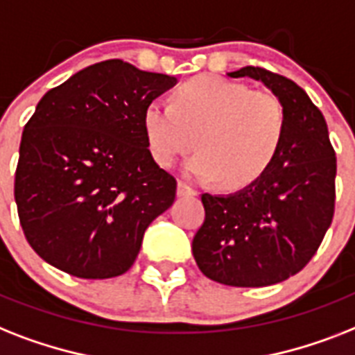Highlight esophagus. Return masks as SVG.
I'll return each mask as SVG.
<instances>
[{
	"label": "esophagus",
	"instance_id": "esophagus-1",
	"mask_svg": "<svg viewBox=\"0 0 355 355\" xmlns=\"http://www.w3.org/2000/svg\"><path fill=\"white\" fill-rule=\"evenodd\" d=\"M177 193H178V197H191V195H197V191H195V189L186 182H178Z\"/></svg>",
	"mask_w": 355,
	"mask_h": 355
}]
</instances>
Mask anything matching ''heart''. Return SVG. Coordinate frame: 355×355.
Masks as SVG:
<instances>
[{
    "label": "heart",
    "mask_w": 355,
    "mask_h": 355,
    "mask_svg": "<svg viewBox=\"0 0 355 355\" xmlns=\"http://www.w3.org/2000/svg\"><path fill=\"white\" fill-rule=\"evenodd\" d=\"M144 135L151 157L169 168L186 164L197 180L223 178L226 187H246L272 166L286 132V109L272 91H252L246 83L215 74L187 80L173 103L153 100L144 109Z\"/></svg>",
    "instance_id": "obj_1"
}]
</instances>
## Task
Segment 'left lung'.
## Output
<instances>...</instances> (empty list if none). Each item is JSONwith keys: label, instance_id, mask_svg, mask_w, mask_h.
<instances>
[{"label": "left lung", "instance_id": "obj_1", "mask_svg": "<svg viewBox=\"0 0 355 355\" xmlns=\"http://www.w3.org/2000/svg\"><path fill=\"white\" fill-rule=\"evenodd\" d=\"M286 109L277 157L255 182L232 195L204 193V224L193 257L211 281L261 288L286 281L315 255L332 224L337 160L322 112L297 83L262 67H243Z\"/></svg>", "mask_w": 355, "mask_h": 355}]
</instances>
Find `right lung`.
Instances as JSON below:
<instances>
[{"label":"right lung","mask_w":355,"mask_h":355,"mask_svg":"<svg viewBox=\"0 0 355 355\" xmlns=\"http://www.w3.org/2000/svg\"><path fill=\"white\" fill-rule=\"evenodd\" d=\"M177 78L122 60L82 69L37 102L19 144L14 198L25 239L80 279L132 266L177 180L149 153L144 109Z\"/></svg>","instance_id":"obj_1"}]
</instances>
